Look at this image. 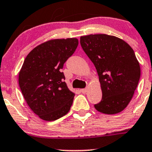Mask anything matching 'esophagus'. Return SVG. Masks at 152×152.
Masks as SVG:
<instances>
[{
    "mask_svg": "<svg viewBox=\"0 0 152 152\" xmlns=\"http://www.w3.org/2000/svg\"><path fill=\"white\" fill-rule=\"evenodd\" d=\"M80 91H81V92L83 93V94H86V93L87 92L88 89H87V88H86V89H81Z\"/></svg>",
    "mask_w": 152,
    "mask_h": 152,
    "instance_id": "1",
    "label": "esophagus"
}]
</instances>
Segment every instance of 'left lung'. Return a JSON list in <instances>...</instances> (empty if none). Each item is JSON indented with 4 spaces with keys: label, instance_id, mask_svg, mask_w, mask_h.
Instances as JSON below:
<instances>
[{
    "label": "left lung",
    "instance_id": "obj_1",
    "mask_svg": "<svg viewBox=\"0 0 152 152\" xmlns=\"http://www.w3.org/2000/svg\"><path fill=\"white\" fill-rule=\"evenodd\" d=\"M80 43L94 63L102 91L95 109L104 114L123 111L132 99L141 76V69L131 47L120 38L104 34H89Z\"/></svg>",
    "mask_w": 152,
    "mask_h": 152
}]
</instances>
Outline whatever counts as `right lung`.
Masks as SVG:
<instances>
[{
  "instance_id": "right-lung-1",
  "label": "right lung",
  "mask_w": 152,
  "mask_h": 152,
  "mask_svg": "<svg viewBox=\"0 0 152 152\" xmlns=\"http://www.w3.org/2000/svg\"><path fill=\"white\" fill-rule=\"evenodd\" d=\"M79 45L76 38L51 39L34 48L25 58L19 84L25 101L41 119L53 121L69 112L75 94L61 72Z\"/></svg>"
}]
</instances>
